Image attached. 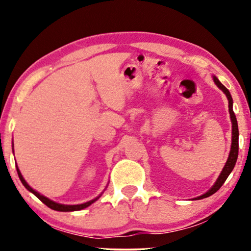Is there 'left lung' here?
<instances>
[{
    "label": "left lung",
    "mask_w": 251,
    "mask_h": 251,
    "mask_svg": "<svg viewBox=\"0 0 251 251\" xmlns=\"http://www.w3.org/2000/svg\"><path fill=\"white\" fill-rule=\"evenodd\" d=\"M214 81H215V83L217 84V87L221 89V90H223V92H224V94L226 95V97H227V99H228V111H229V116H231V121H232V146H231V152H229L228 159H227V161H226L224 169H223L222 174L219 175L217 181H216L214 186H212L210 190L207 192V193L197 198L198 200L210 197V195L216 193V192H217L219 188L222 187V185L225 183L226 179H227L228 175L232 173L233 168H234L235 163H236V160H238V154H239V129H238V121H236L235 114H234V112H233V99L231 97L229 91L221 83V82H219L217 77L214 76Z\"/></svg>",
    "instance_id": "1"
}]
</instances>
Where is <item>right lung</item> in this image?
Instances as JSON below:
<instances>
[{
    "label": "right lung",
    "instance_id": "right-lung-1",
    "mask_svg": "<svg viewBox=\"0 0 251 251\" xmlns=\"http://www.w3.org/2000/svg\"><path fill=\"white\" fill-rule=\"evenodd\" d=\"M17 173H18V176H19V178H20V180H22V183H23L24 186H25L29 192H32V193H33L34 195H35L36 198H39L40 200L42 201L44 204L48 205V207L51 208V209H53V210H57V211H76V210H82V209L87 208V207H89V205H90L91 203H94V202H95L96 200H97V199H98L99 197H100V195H99L98 198L94 199V200H91V201H89V202H85V203H82V204H76V205H66V204L56 203V202L49 200V199H48V198L43 197V195H41L40 193H37L36 191H34L33 188L30 187L28 184L26 183V180L24 179V177L22 176V174H20L18 167H17Z\"/></svg>",
    "mask_w": 251,
    "mask_h": 251
}]
</instances>
